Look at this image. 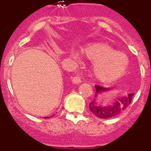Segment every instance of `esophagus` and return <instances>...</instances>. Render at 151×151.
<instances>
[{
  "label": "esophagus",
  "instance_id": "1",
  "mask_svg": "<svg viewBox=\"0 0 151 151\" xmlns=\"http://www.w3.org/2000/svg\"><path fill=\"white\" fill-rule=\"evenodd\" d=\"M72 82L74 83H81L82 82V80H81V77L79 75L74 76L72 78Z\"/></svg>",
  "mask_w": 151,
  "mask_h": 151
}]
</instances>
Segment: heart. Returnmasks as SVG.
<instances>
[{
	"instance_id": "heart-1",
	"label": "heart",
	"mask_w": 151,
	"mask_h": 151,
	"mask_svg": "<svg viewBox=\"0 0 151 151\" xmlns=\"http://www.w3.org/2000/svg\"><path fill=\"white\" fill-rule=\"evenodd\" d=\"M88 59L94 61L93 72L101 81H112L124 74L129 65V58L125 53L115 51L105 43L89 44L83 50Z\"/></svg>"
}]
</instances>
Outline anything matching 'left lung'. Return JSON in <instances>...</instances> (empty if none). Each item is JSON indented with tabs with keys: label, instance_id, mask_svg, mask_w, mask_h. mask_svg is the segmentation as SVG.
Here are the masks:
<instances>
[{
	"label": "left lung",
	"instance_id": "8db88e82",
	"mask_svg": "<svg viewBox=\"0 0 151 151\" xmlns=\"http://www.w3.org/2000/svg\"><path fill=\"white\" fill-rule=\"evenodd\" d=\"M95 87L96 89V96L101 91H105L108 89L102 87L101 86L97 85L95 86ZM133 95L134 93H131L127 96L116 99V101L113 102L111 105L105 106V107L98 105L97 103L94 101H91L89 103V110L96 116L101 118V119H108V118L113 117V116L119 114V113H121L123 110L126 109L131 104Z\"/></svg>",
	"mask_w": 151,
	"mask_h": 151
}]
</instances>
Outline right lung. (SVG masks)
<instances>
[{
  "label": "right lung",
  "mask_w": 151,
  "mask_h": 151,
  "mask_svg": "<svg viewBox=\"0 0 151 151\" xmlns=\"http://www.w3.org/2000/svg\"><path fill=\"white\" fill-rule=\"evenodd\" d=\"M44 118H48V117H44Z\"/></svg>",
  "instance_id": "right-lung-1"
}]
</instances>
